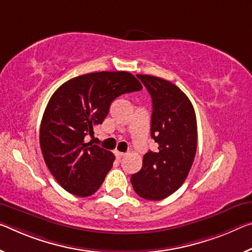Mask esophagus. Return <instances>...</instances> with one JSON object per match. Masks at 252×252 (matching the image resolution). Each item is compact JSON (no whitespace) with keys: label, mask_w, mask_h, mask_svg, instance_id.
Wrapping results in <instances>:
<instances>
[{"label":"esophagus","mask_w":252,"mask_h":252,"mask_svg":"<svg viewBox=\"0 0 252 252\" xmlns=\"http://www.w3.org/2000/svg\"><path fill=\"white\" fill-rule=\"evenodd\" d=\"M115 156H117V158L118 159H121V158H123L125 157V156L126 155V154H125V153H120V151H115Z\"/></svg>","instance_id":"1"}]
</instances>
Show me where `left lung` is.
<instances>
[{
    "label": "left lung",
    "instance_id": "left-lung-1",
    "mask_svg": "<svg viewBox=\"0 0 252 252\" xmlns=\"http://www.w3.org/2000/svg\"><path fill=\"white\" fill-rule=\"evenodd\" d=\"M153 99L151 138L157 153L143 156L142 168L131 176L139 196L159 201L176 191L189 176L197 146V126L189 98L175 84L137 75Z\"/></svg>",
    "mask_w": 252,
    "mask_h": 252
}]
</instances>
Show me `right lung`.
<instances>
[{
  "label": "right lung",
  "mask_w": 252,
  "mask_h": 252,
  "mask_svg": "<svg viewBox=\"0 0 252 252\" xmlns=\"http://www.w3.org/2000/svg\"><path fill=\"white\" fill-rule=\"evenodd\" d=\"M141 90L140 82L127 71H99L71 78L53 94L40 126V148L63 189L86 197L99 189L114 155L85 142V137L102 125L115 98Z\"/></svg>",
  "instance_id": "right-lung-1"
}]
</instances>
